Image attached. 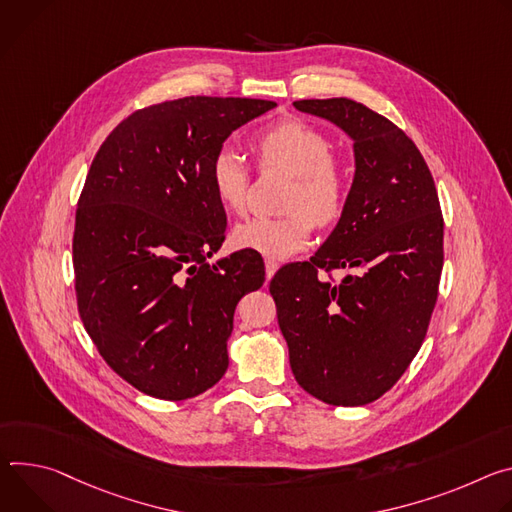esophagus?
Returning a JSON list of instances; mask_svg holds the SVG:
<instances>
[{"mask_svg": "<svg viewBox=\"0 0 512 512\" xmlns=\"http://www.w3.org/2000/svg\"><path fill=\"white\" fill-rule=\"evenodd\" d=\"M264 266H266V278L270 280L274 276V272L278 270V260L274 258H264Z\"/></svg>", "mask_w": 512, "mask_h": 512, "instance_id": "esophagus-1", "label": "esophagus"}]
</instances>
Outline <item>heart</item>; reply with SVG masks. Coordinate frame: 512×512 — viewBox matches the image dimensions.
<instances>
[{
	"label": "heart",
	"mask_w": 512,
	"mask_h": 512,
	"mask_svg": "<svg viewBox=\"0 0 512 512\" xmlns=\"http://www.w3.org/2000/svg\"><path fill=\"white\" fill-rule=\"evenodd\" d=\"M331 150V138L323 130L297 118L282 120L256 138L260 170L276 168L293 177L282 205L289 213L240 223L234 232L236 246L287 258L309 246L313 225L329 227L339 221L350 201L352 179L346 162ZM209 181L225 211H246L252 173L238 150L223 146L213 154Z\"/></svg>",
	"instance_id": "obj_1"
}]
</instances>
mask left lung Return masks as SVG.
<instances>
[{
	"mask_svg": "<svg viewBox=\"0 0 512 512\" xmlns=\"http://www.w3.org/2000/svg\"><path fill=\"white\" fill-rule=\"evenodd\" d=\"M293 105L354 140L356 175L331 236L309 262L280 268L270 295L301 388L327 405L360 407L396 384L427 335L443 215L431 170L399 126L346 97ZM335 267L355 274L339 283L320 274Z\"/></svg>",
	"mask_w": 512,
	"mask_h": 512,
	"instance_id": "8db88e82",
	"label": "left lung"
}]
</instances>
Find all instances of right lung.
Instances as JSON below:
<instances>
[{
    "label": "right lung",
    "instance_id": "obj_1",
    "mask_svg": "<svg viewBox=\"0 0 512 512\" xmlns=\"http://www.w3.org/2000/svg\"><path fill=\"white\" fill-rule=\"evenodd\" d=\"M276 107L248 97H183L134 111L99 146L75 215L81 321L107 366L144 394L185 401L227 370L238 301L264 270L225 240L209 162L225 138Z\"/></svg>",
    "mask_w": 512,
    "mask_h": 512
}]
</instances>
